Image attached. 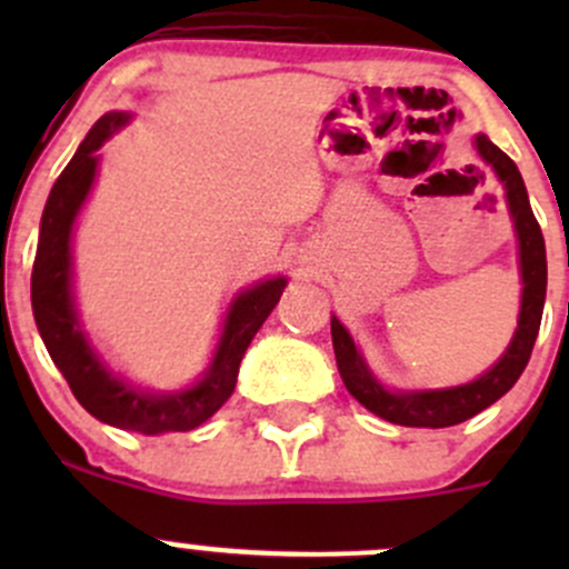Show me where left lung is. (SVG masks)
<instances>
[{"mask_svg":"<svg viewBox=\"0 0 569 569\" xmlns=\"http://www.w3.org/2000/svg\"><path fill=\"white\" fill-rule=\"evenodd\" d=\"M476 148L492 164L498 178L507 189V203L512 211L515 231L520 239V274H523V302H520L518 330H515L512 343L503 352V358L492 366L487 375H481L468 386L449 388V391H416V393H391L371 377L366 369L363 358L355 349V341L336 317L330 319L332 349H336V363L341 371V380L347 391L375 416L386 421L399 423V427H429L443 429L455 423L468 421L476 412L490 407L492 401L501 399L509 388L523 375L526 363L531 358L533 341H537L539 321H542L545 308V286H548V261H545V239L539 231V222L533 217L526 183L520 178L518 164L507 157L498 146H492L485 134L476 137Z\"/></svg>","mask_w":569,"mask_h":569,"instance_id":"8db88e82","label":"left lung"}]
</instances>
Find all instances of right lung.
Masks as SVG:
<instances>
[{"instance_id": "1", "label": "right lung", "mask_w": 569, "mask_h": 569, "mask_svg": "<svg viewBox=\"0 0 569 569\" xmlns=\"http://www.w3.org/2000/svg\"><path fill=\"white\" fill-rule=\"evenodd\" d=\"M129 120L123 112H109L90 129L79 151L51 187L40 217V239L32 263V313L51 360L71 386L79 405L99 421L140 435L189 432L214 416L237 388L239 363L252 336L267 321L283 295V278L263 280L237 297L226 319L220 347L209 371L194 388L181 393H140L112 377L96 358L77 321L71 300V228L82 200L88 198L99 164L101 142Z\"/></svg>"}]
</instances>
